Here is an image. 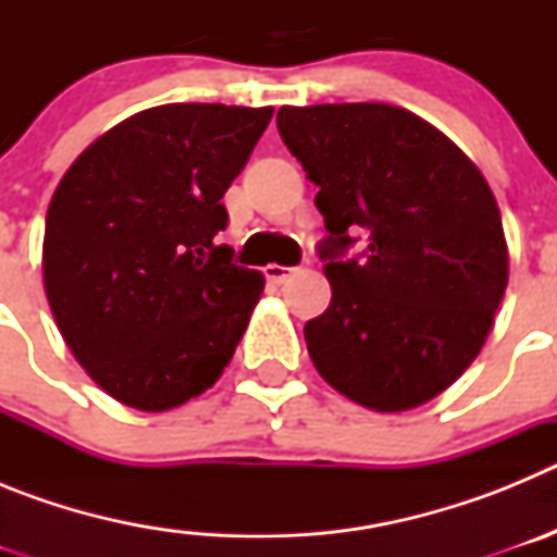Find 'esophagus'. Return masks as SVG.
Wrapping results in <instances>:
<instances>
[{"label": "esophagus", "instance_id": "esophagus-1", "mask_svg": "<svg viewBox=\"0 0 557 557\" xmlns=\"http://www.w3.org/2000/svg\"><path fill=\"white\" fill-rule=\"evenodd\" d=\"M293 273L295 268H284V264H268V268H264V275H268L270 284H284Z\"/></svg>", "mask_w": 557, "mask_h": 557}]
</instances>
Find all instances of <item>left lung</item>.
<instances>
[{"label":"left lung","instance_id":"obj_1","mask_svg":"<svg viewBox=\"0 0 557 557\" xmlns=\"http://www.w3.org/2000/svg\"><path fill=\"white\" fill-rule=\"evenodd\" d=\"M278 133L318 186L332 304L304 326L314 368L376 412L426 405L485 346L508 287L499 206L444 133L385 102L278 108ZM359 260H343L350 234Z\"/></svg>","mask_w":557,"mask_h":557}]
</instances>
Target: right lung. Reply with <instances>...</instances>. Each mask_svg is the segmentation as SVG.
Listing matches in <instances>:
<instances>
[{
  "instance_id": "right-lung-1",
  "label": "right lung",
  "mask_w": 557,
  "mask_h": 557,
  "mask_svg": "<svg viewBox=\"0 0 557 557\" xmlns=\"http://www.w3.org/2000/svg\"><path fill=\"white\" fill-rule=\"evenodd\" d=\"M270 116V106L147 108L91 141L49 200V309L88 376L133 410L200 396L248 329L264 275L214 236Z\"/></svg>"
}]
</instances>
